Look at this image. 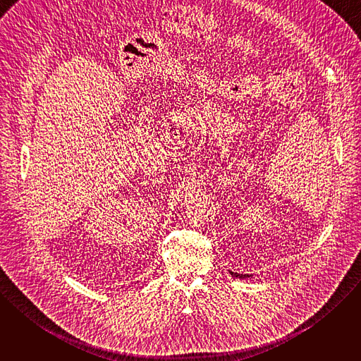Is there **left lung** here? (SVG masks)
Here are the masks:
<instances>
[{"instance_id":"left-lung-1","label":"left lung","mask_w":361,"mask_h":361,"mask_svg":"<svg viewBox=\"0 0 361 361\" xmlns=\"http://www.w3.org/2000/svg\"><path fill=\"white\" fill-rule=\"evenodd\" d=\"M228 273L231 274V277L234 279H248V277H252V274H238V273H234L231 270H228Z\"/></svg>"}]
</instances>
